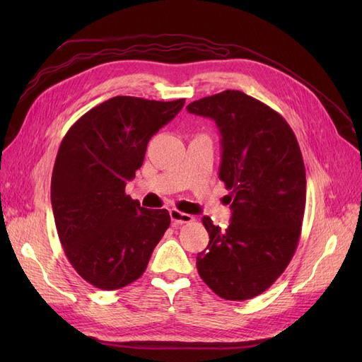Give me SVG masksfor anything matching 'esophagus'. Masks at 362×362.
I'll return each mask as SVG.
<instances>
[{
	"label": "esophagus",
	"mask_w": 362,
	"mask_h": 362,
	"mask_svg": "<svg viewBox=\"0 0 362 362\" xmlns=\"http://www.w3.org/2000/svg\"><path fill=\"white\" fill-rule=\"evenodd\" d=\"M170 218L173 223H189L193 222V217L190 214L181 213L180 210H170Z\"/></svg>",
	"instance_id": "obj_1"
}]
</instances>
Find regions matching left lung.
Returning a JSON list of instances; mask_svg holds the SVG:
<instances>
[{
    "label": "left lung",
    "instance_id": "obj_1",
    "mask_svg": "<svg viewBox=\"0 0 362 362\" xmlns=\"http://www.w3.org/2000/svg\"><path fill=\"white\" fill-rule=\"evenodd\" d=\"M187 112L218 128V178L233 210L225 231L204 216L210 243L196 267L221 298L252 299L281 276L299 243L306 178L298 139L279 113L240 90L193 101Z\"/></svg>",
    "mask_w": 362,
    "mask_h": 362
}]
</instances>
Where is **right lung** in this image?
Listing matches in <instances>:
<instances>
[{"label":"right lung","instance_id":"right-lung-1","mask_svg":"<svg viewBox=\"0 0 362 362\" xmlns=\"http://www.w3.org/2000/svg\"><path fill=\"white\" fill-rule=\"evenodd\" d=\"M185 100L115 96L93 107L63 137L51 178L54 221L72 267L93 287L117 290L139 279L170 225L125 193L148 141Z\"/></svg>","mask_w":362,"mask_h":362}]
</instances>
